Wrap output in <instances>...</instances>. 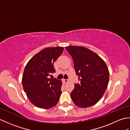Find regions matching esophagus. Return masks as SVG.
<instances>
[{"label": "esophagus", "mask_w": 130, "mask_h": 130, "mask_svg": "<svg viewBox=\"0 0 130 130\" xmlns=\"http://www.w3.org/2000/svg\"><path fill=\"white\" fill-rule=\"evenodd\" d=\"M63 82L65 83H67L69 82V79H63Z\"/></svg>", "instance_id": "obj_1"}]
</instances>
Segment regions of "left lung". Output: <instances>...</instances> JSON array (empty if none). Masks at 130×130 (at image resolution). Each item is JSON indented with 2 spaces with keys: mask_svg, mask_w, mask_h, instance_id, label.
Returning <instances> with one entry per match:
<instances>
[{
  "mask_svg": "<svg viewBox=\"0 0 130 130\" xmlns=\"http://www.w3.org/2000/svg\"><path fill=\"white\" fill-rule=\"evenodd\" d=\"M65 48L73 58L80 83L75 84L71 98L77 106L87 108L96 104L106 91L109 73L106 63L95 52L82 46Z\"/></svg>",
  "mask_w": 130,
  "mask_h": 130,
  "instance_id": "8db88e82",
  "label": "left lung"
}]
</instances>
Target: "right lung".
Returning a JSON list of instances; mask_svg holds the SVG:
<instances>
[{"label": "right lung", "mask_w": 130, "mask_h": 130, "mask_svg": "<svg viewBox=\"0 0 130 130\" xmlns=\"http://www.w3.org/2000/svg\"><path fill=\"white\" fill-rule=\"evenodd\" d=\"M63 50L62 47L43 49L32 57L24 68L23 89L31 103L37 107L50 108L59 101L62 82L48 76L55 72L54 63Z\"/></svg>", "instance_id": "1"}]
</instances>
